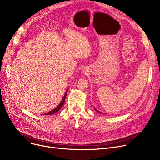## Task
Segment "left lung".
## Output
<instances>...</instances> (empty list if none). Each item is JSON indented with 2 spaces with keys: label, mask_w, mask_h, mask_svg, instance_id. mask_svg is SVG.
<instances>
[{
  "label": "left lung",
  "mask_w": 160,
  "mask_h": 160,
  "mask_svg": "<svg viewBox=\"0 0 160 160\" xmlns=\"http://www.w3.org/2000/svg\"><path fill=\"white\" fill-rule=\"evenodd\" d=\"M94 109H95V110H96V111H97V112H100V113H102V112H100V111H98V110H97V109H96V108H94Z\"/></svg>",
  "instance_id": "1"
}]
</instances>
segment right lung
<instances>
[{"label": "right lung", "instance_id": "obj_1", "mask_svg": "<svg viewBox=\"0 0 160 160\" xmlns=\"http://www.w3.org/2000/svg\"><path fill=\"white\" fill-rule=\"evenodd\" d=\"M67 92H68V89H67L66 91L65 94H64V97H63V98H62V101L61 102V103H60L56 108H54L53 110H52V111H49V112H47V113L43 114V115H52V114H54V113H56V112L59 111L61 109V108L62 107V106H63V104H64V103L65 99H66V95H67Z\"/></svg>", "mask_w": 160, "mask_h": 160}]
</instances>
